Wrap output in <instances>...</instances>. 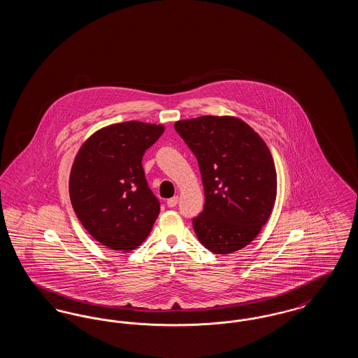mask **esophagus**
Listing matches in <instances>:
<instances>
[{"mask_svg":"<svg viewBox=\"0 0 358 358\" xmlns=\"http://www.w3.org/2000/svg\"><path fill=\"white\" fill-rule=\"evenodd\" d=\"M166 204H168V206H169V208H174L176 205L178 204V197H177V196L171 197V199H169V200H168V203H166Z\"/></svg>","mask_w":358,"mask_h":358,"instance_id":"1","label":"esophagus"}]
</instances>
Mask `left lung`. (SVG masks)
Segmentation results:
<instances>
[{
	"mask_svg": "<svg viewBox=\"0 0 358 358\" xmlns=\"http://www.w3.org/2000/svg\"><path fill=\"white\" fill-rule=\"evenodd\" d=\"M176 131L197 158L204 210L193 219L200 243L217 255L248 245L268 222L276 199V171L268 146L235 117L178 120Z\"/></svg>",
	"mask_w": 358,
	"mask_h": 358,
	"instance_id": "obj_1",
	"label": "left lung"
}]
</instances>
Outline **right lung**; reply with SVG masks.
Listing matches in <instances>:
<instances>
[{
    "label": "right lung",
    "mask_w": 358,
    "mask_h": 358,
    "mask_svg": "<svg viewBox=\"0 0 358 358\" xmlns=\"http://www.w3.org/2000/svg\"><path fill=\"white\" fill-rule=\"evenodd\" d=\"M162 124L138 120L103 127L75 157L69 199L87 232L107 248L129 252L149 236L159 201L148 187L142 157Z\"/></svg>",
    "instance_id": "1"
}]
</instances>
